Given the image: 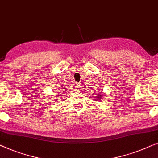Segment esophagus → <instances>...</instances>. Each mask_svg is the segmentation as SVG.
Segmentation results:
<instances>
[{
    "label": "esophagus",
    "mask_w": 158,
    "mask_h": 158,
    "mask_svg": "<svg viewBox=\"0 0 158 158\" xmlns=\"http://www.w3.org/2000/svg\"><path fill=\"white\" fill-rule=\"evenodd\" d=\"M74 87H75V88H76V90H79L80 87H81V86H80V84L79 83H76V84L75 85Z\"/></svg>",
    "instance_id": "esophagus-1"
}]
</instances>
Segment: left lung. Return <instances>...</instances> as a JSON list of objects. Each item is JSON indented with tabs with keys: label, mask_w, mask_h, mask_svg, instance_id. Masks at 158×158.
I'll use <instances>...</instances> for the list:
<instances>
[{
	"label": "left lung",
	"mask_w": 158,
	"mask_h": 158,
	"mask_svg": "<svg viewBox=\"0 0 158 158\" xmlns=\"http://www.w3.org/2000/svg\"><path fill=\"white\" fill-rule=\"evenodd\" d=\"M94 94H95V98L96 100H97V101H100V100H102V98H103V96H102V95H103V93H102L101 92L100 93H94Z\"/></svg>",
	"instance_id": "obj_1"
}]
</instances>
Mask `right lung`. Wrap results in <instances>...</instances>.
Masks as SVG:
<instances>
[{
  "mask_svg": "<svg viewBox=\"0 0 158 158\" xmlns=\"http://www.w3.org/2000/svg\"><path fill=\"white\" fill-rule=\"evenodd\" d=\"M58 96H60V95H58Z\"/></svg>",
  "mask_w": 158,
  "mask_h": 158,
  "instance_id": "obj_1",
  "label": "right lung"
}]
</instances>
